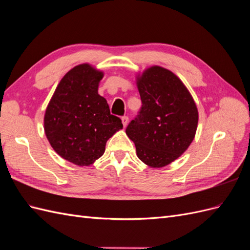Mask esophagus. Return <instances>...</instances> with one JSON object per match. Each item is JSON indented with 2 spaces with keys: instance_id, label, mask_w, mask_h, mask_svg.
<instances>
[{
  "instance_id": "esophagus-1",
  "label": "esophagus",
  "mask_w": 250,
  "mask_h": 250,
  "mask_svg": "<svg viewBox=\"0 0 250 250\" xmlns=\"http://www.w3.org/2000/svg\"><path fill=\"white\" fill-rule=\"evenodd\" d=\"M122 123H123L124 127H126V125L128 124V117H126V116L122 117Z\"/></svg>"
}]
</instances>
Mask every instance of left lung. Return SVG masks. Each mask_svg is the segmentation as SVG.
<instances>
[{"mask_svg":"<svg viewBox=\"0 0 250 250\" xmlns=\"http://www.w3.org/2000/svg\"><path fill=\"white\" fill-rule=\"evenodd\" d=\"M137 84L142 107L126 128L140 160L162 168L183 154L195 138L198 110L190 92L175 74L154 65Z\"/></svg>","mask_w":250,"mask_h":250,"instance_id":"obj_1","label":"left lung"}]
</instances>
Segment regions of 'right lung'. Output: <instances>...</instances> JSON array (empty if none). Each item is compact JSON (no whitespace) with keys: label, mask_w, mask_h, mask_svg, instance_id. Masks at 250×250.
I'll return each mask as SVG.
<instances>
[{"label":"right lung","mask_w":250,"mask_h":250,"mask_svg":"<svg viewBox=\"0 0 250 250\" xmlns=\"http://www.w3.org/2000/svg\"><path fill=\"white\" fill-rule=\"evenodd\" d=\"M102 78L103 73L88 63L73 67L60 80L44 113L52 148L74 165H92L103 155L107 140L123 128L98 94Z\"/></svg>","instance_id":"obj_1"}]
</instances>
